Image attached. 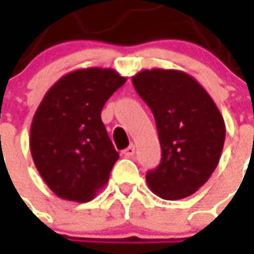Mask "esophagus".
<instances>
[{
    "instance_id": "esophagus-1",
    "label": "esophagus",
    "mask_w": 254,
    "mask_h": 254,
    "mask_svg": "<svg viewBox=\"0 0 254 254\" xmlns=\"http://www.w3.org/2000/svg\"><path fill=\"white\" fill-rule=\"evenodd\" d=\"M122 154L125 155V157H133L134 155V145H129L127 148H125Z\"/></svg>"
}]
</instances>
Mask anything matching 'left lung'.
Wrapping results in <instances>:
<instances>
[{
	"instance_id": "left-lung-1",
	"label": "left lung",
	"mask_w": 254,
	"mask_h": 254,
	"mask_svg": "<svg viewBox=\"0 0 254 254\" xmlns=\"http://www.w3.org/2000/svg\"><path fill=\"white\" fill-rule=\"evenodd\" d=\"M132 82L154 114L162 150L161 164L145 175L148 187L168 201L192 195L219 165L226 140L223 115L187 72L141 70Z\"/></svg>"
}]
</instances>
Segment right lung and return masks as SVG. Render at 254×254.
<instances>
[{"mask_svg":"<svg viewBox=\"0 0 254 254\" xmlns=\"http://www.w3.org/2000/svg\"><path fill=\"white\" fill-rule=\"evenodd\" d=\"M125 82L127 77L113 68H78L56 81L41 100L30 151L42 180L62 199L92 201L109 182L120 154L100 114Z\"/></svg>","mask_w":254,"mask_h":254,"instance_id":"obj_1","label":"right lung"}]
</instances>
